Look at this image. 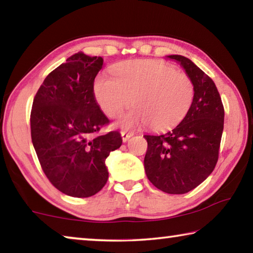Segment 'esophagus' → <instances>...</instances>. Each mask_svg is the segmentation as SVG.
I'll return each instance as SVG.
<instances>
[{
	"mask_svg": "<svg viewBox=\"0 0 253 253\" xmlns=\"http://www.w3.org/2000/svg\"><path fill=\"white\" fill-rule=\"evenodd\" d=\"M131 136H134V132H131V131H122V138H123V142L125 143V142H127L128 139L130 138Z\"/></svg>",
	"mask_w": 253,
	"mask_h": 253,
	"instance_id": "34e87169",
	"label": "esophagus"
}]
</instances>
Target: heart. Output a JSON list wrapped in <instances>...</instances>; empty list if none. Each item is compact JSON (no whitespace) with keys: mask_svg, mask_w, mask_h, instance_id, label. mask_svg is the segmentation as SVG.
Segmentation results:
<instances>
[{"mask_svg":"<svg viewBox=\"0 0 253 253\" xmlns=\"http://www.w3.org/2000/svg\"><path fill=\"white\" fill-rule=\"evenodd\" d=\"M111 77L98 76L93 84L96 100L110 118L121 117L126 127L146 124L153 130H166L181 123L194 100L190 76L156 60H130L111 68Z\"/></svg>","mask_w":253,"mask_h":253,"instance_id":"b5f03b06","label":"heart"}]
</instances>
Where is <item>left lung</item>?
I'll use <instances>...</instances> for the list:
<instances>
[{
	"instance_id": "left-lung-1",
	"label": "left lung",
	"mask_w": 253,
	"mask_h": 253,
	"mask_svg": "<svg viewBox=\"0 0 253 253\" xmlns=\"http://www.w3.org/2000/svg\"><path fill=\"white\" fill-rule=\"evenodd\" d=\"M177 61L194 84V100L183 121L166 134L144 135L145 172L154 186L169 194H184L199 186L215 168L224 108L215 84L188 58Z\"/></svg>"
}]
</instances>
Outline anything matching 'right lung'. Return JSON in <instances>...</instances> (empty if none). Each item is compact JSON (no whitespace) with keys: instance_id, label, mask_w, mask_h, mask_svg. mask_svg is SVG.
<instances>
[{"instance_id":"right-lung-1","label":"right lung","mask_w":253,"mask_h":253,"mask_svg":"<svg viewBox=\"0 0 253 253\" xmlns=\"http://www.w3.org/2000/svg\"><path fill=\"white\" fill-rule=\"evenodd\" d=\"M101 57L78 52L46 76L33 99L31 138L51 184L74 198L98 193L108 179L106 158L122 146L118 131L98 135L109 119L93 93Z\"/></svg>"}]
</instances>
